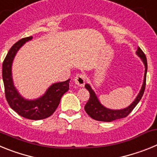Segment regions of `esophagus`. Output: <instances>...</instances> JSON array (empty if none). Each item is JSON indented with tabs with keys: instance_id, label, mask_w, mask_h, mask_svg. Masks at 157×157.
<instances>
[{
	"instance_id": "obj_1",
	"label": "esophagus",
	"mask_w": 157,
	"mask_h": 157,
	"mask_svg": "<svg viewBox=\"0 0 157 157\" xmlns=\"http://www.w3.org/2000/svg\"><path fill=\"white\" fill-rule=\"evenodd\" d=\"M75 83L78 86H83L86 83V76L83 74H78L75 77Z\"/></svg>"
}]
</instances>
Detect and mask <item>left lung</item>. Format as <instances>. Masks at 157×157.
Returning a JSON list of instances; mask_svg holds the SVG:
<instances>
[{"label":"left lung","mask_w":157,"mask_h":157,"mask_svg":"<svg viewBox=\"0 0 157 157\" xmlns=\"http://www.w3.org/2000/svg\"><path fill=\"white\" fill-rule=\"evenodd\" d=\"M137 54L138 56L141 57L142 59L144 64H145V76H144V82L142 87H141L140 93L138 94V97L136 98L131 105L129 107L126 108L124 109L121 110H111V109H106L105 107L101 105L98 101L95 93L94 92L90 85L86 84V89L88 90L90 92V99L88 102L85 105V111L86 112L87 114L90 116L92 119L98 121H103V122H112L113 120H119L122 118H125L130 114V112H132L133 109L135 108V106L138 105V103L141 99L142 96L144 94V91L145 89V85H146V73H147V59L145 56V53L141 48L138 47V50H137Z\"/></svg>","instance_id":"1"}]
</instances>
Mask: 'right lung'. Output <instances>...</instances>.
Masks as SVG:
<instances>
[{
    "mask_svg": "<svg viewBox=\"0 0 157 157\" xmlns=\"http://www.w3.org/2000/svg\"><path fill=\"white\" fill-rule=\"evenodd\" d=\"M32 36L22 38L15 43L8 51L2 64V78L5 86V98L9 106L19 116L32 120L46 119L57 109L62 96L69 90V81L52 84L41 98L34 101L25 100L16 90L12 78V63L14 56L25 42L32 39Z\"/></svg>",
    "mask_w": 157,
    "mask_h": 157,
    "instance_id": "right-lung-1",
    "label": "right lung"
}]
</instances>
